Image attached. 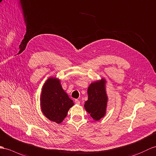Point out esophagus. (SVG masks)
<instances>
[{
    "mask_svg": "<svg viewBox=\"0 0 156 156\" xmlns=\"http://www.w3.org/2000/svg\"><path fill=\"white\" fill-rule=\"evenodd\" d=\"M75 103L76 104H80V102L79 100L76 99V100H75Z\"/></svg>",
    "mask_w": 156,
    "mask_h": 156,
    "instance_id": "obj_1",
    "label": "esophagus"
}]
</instances>
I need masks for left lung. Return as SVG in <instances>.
Here are the masks:
<instances>
[{"instance_id": "1", "label": "left lung", "mask_w": 156, "mask_h": 156, "mask_svg": "<svg viewBox=\"0 0 156 156\" xmlns=\"http://www.w3.org/2000/svg\"><path fill=\"white\" fill-rule=\"evenodd\" d=\"M106 80L102 78L100 81L92 83L88 88V100L84 108L94 120H100L106 114L108 96L106 92Z\"/></svg>"}]
</instances>
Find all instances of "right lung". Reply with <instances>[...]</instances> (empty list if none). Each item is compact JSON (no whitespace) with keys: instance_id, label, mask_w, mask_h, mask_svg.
<instances>
[{"instance_id":"right-lung-1","label":"right lung","mask_w":156,"mask_h":156,"mask_svg":"<svg viewBox=\"0 0 156 156\" xmlns=\"http://www.w3.org/2000/svg\"><path fill=\"white\" fill-rule=\"evenodd\" d=\"M41 105L42 113L47 118L60 124L74 103L62 88L59 80L50 78L42 87Z\"/></svg>"}]
</instances>
